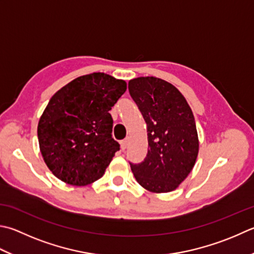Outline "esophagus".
I'll return each instance as SVG.
<instances>
[{
	"label": "esophagus",
	"mask_w": 254,
	"mask_h": 254,
	"mask_svg": "<svg viewBox=\"0 0 254 254\" xmlns=\"http://www.w3.org/2000/svg\"><path fill=\"white\" fill-rule=\"evenodd\" d=\"M127 146H128V140H127V139L121 141V147H122V150H123V151L126 149Z\"/></svg>",
	"instance_id": "esophagus-1"
}]
</instances>
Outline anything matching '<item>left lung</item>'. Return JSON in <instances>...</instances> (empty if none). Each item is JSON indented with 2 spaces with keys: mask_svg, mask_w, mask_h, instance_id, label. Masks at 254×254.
I'll list each match as a JSON object with an SVG mask.
<instances>
[{
  "mask_svg": "<svg viewBox=\"0 0 254 254\" xmlns=\"http://www.w3.org/2000/svg\"><path fill=\"white\" fill-rule=\"evenodd\" d=\"M128 89L147 124L148 154L130 164L142 188L166 193L178 188L194 167L199 138L192 111L174 85L154 76L129 80Z\"/></svg>",
  "mask_w": 254,
  "mask_h": 254,
  "instance_id": "1",
  "label": "left lung"
}]
</instances>
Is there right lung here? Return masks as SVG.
Masks as SVG:
<instances>
[{"mask_svg": "<svg viewBox=\"0 0 254 254\" xmlns=\"http://www.w3.org/2000/svg\"><path fill=\"white\" fill-rule=\"evenodd\" d=\"M126 89L124 79L92 73L53 95L37 126L41 154L53 175L78 187L102 178L119 150L109 111Z\"/></svg>", "mask_w": 254, "mask_h": 254, "instance_id": "right-lung-1", "label": "right lung"}]
</instances>
